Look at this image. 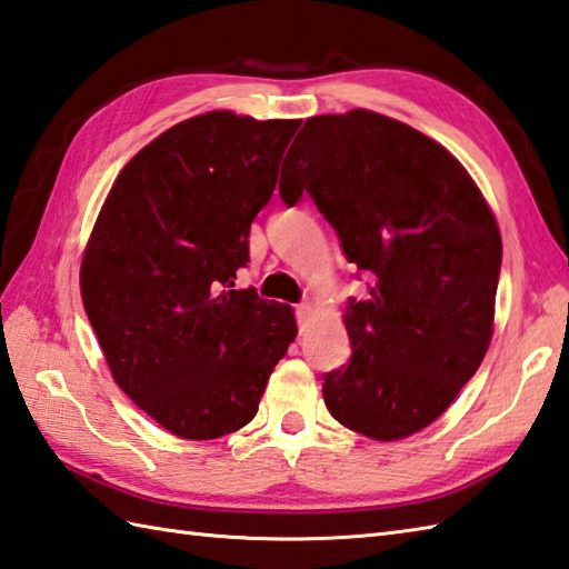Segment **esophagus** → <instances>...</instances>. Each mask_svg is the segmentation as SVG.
Wrapping results in <instances>:
<instances>
[{"label": "esophagus", "instance_id": "1", "mask_svg": "<svg viewBox=\"0 0 569 569\" xmlns=\"http://www.w3.org/2000/svg\"><path fill=\"white\" fill-rule=\"evenodd\" d=\"M295 315H297V323H299V327H305V323H307L309 317H311V305H309V301H301V305H297Z\"/></svg>", "mask_w": 569, "mask_h": 569}]
</instances>
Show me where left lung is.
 Wrapping results in <instances>:
<instances>
[{
	"instance_id": "left-lung-1",
	"label": "left lung",
	"mask_w": 569,
	"mask_h": 569,
	"mask_svg": "<svg viewBox=\"0 0 569 569\" xmlns=\"http://www.w3.org/2000/svg\"><path fill=\"white\" fill-rule=\"evenodd\" d=\"M297 138L282 201L307 191L346 260L373 277L370 295L346 307L351 361L323 376V402L378 442L410 437L449 408L489 349L503 254L496 218L442 144L386 114H319Z\"/></svg>"
}]
</instances>
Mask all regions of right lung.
<instances>
[{"label": "right lung", "instance_id": "right-lung-1", "mask_svg": "<svg viewBox=\"0 0 569 569\" xmlns=\"http://www.w3.org/2000/svg\"><path fill=\"white\" fill-rule=\"evenodd\" d=\"M299 120L213 110L173 124L114 179L80 264L112 378L183 439L246 427L295 341L292 309L233 289Z\"/></svg>", "mask_w": 569, "mask_h": 569}]
</instances>
